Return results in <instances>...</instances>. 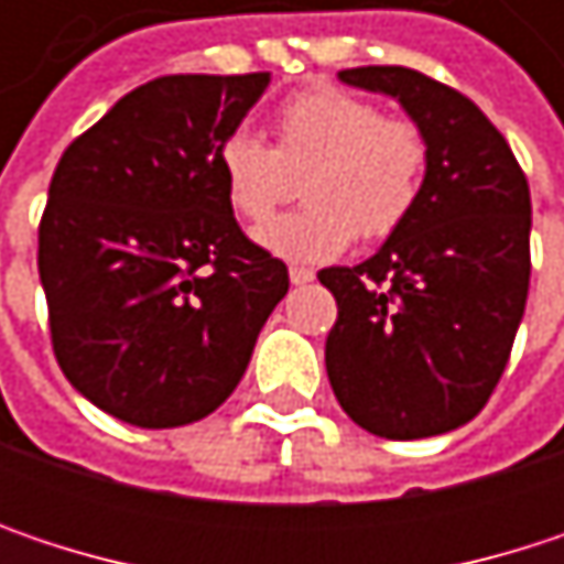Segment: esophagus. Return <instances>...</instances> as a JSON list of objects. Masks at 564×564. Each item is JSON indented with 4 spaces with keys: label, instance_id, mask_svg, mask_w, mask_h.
I'll return each instance as SVG.
<instances>
[{
    "label": "esophagus",
    "instance_id": "34e87169",
    "mask_svg": "<svg viewBox=\"0 0 564 564\" xmlns=\"http://www.w3.org/2000/svg\"><path fill=\"white\" fill-rule=\"evenodd\" d=\"M313 278H316V274H313L310 268H290V283H296V286H300V283H310Z\"/></svg>",
    "mask_w": 564,
    "mask_h": 564
}]
</instances>
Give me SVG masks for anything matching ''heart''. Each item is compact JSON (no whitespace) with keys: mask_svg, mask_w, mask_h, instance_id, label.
<instances>
[{"mask_svg":"<svg viewBox=\"0 0 564 564\" xmlns=\"http://www.w3.org/2000/svg\"><path fill=\"white\" fill-rule=\"evenodd\" d=\"M427 140L417 123L339 87L290 97L274 117V147L238 127L218 147L228 205L245 221H261L293 192L310 202L254 228V241L283 261L323 264L339 258L356 235L389 238L414 212Z\"/></svg>","mask_w":564,"mask_h":564,"instance_id":"b5f03b06","label":"heart"}]
</instances>
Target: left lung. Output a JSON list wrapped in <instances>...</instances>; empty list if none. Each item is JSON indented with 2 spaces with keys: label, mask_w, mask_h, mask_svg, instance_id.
Instances as JSON below:
<instances>
[{
  "label": "left lung",
  "mask_w": 564,
  "mask_h": 564,
  "mask_svg": "<svg viewBox=\"0 0 564 564\" xmlns=\"http://www.w3.org/2000/svg\"><path fill=\"white\" fill-rule=\"evenodd\" d=\"M339 80L394 97L427 140V175L408 221L356 268H323L339 316L326 376L369 434L417 441L480 414L529 293V182L503 133L454 87L398 64Z\"/></svg>",
  "instance_id": "obj_1"
}]
</instances>
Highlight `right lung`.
<instances>
[{
    "label": "right lung",
    "instance_id": "obj_1",
    "mask_svg": "<svg viewBox=\"0 0 564 564\" xmlns=\"http://www.w3.org/2000/svg\"><path fill=\"white\" fill-rule=\"evenodd\" d=\"M271 74H170L120 97L61 156L39 274L67 382L137 427H178L238 389L286 264L245 238L218 147Z\"/></svg>",
    "mask_w": 564,
    "mask_h": 564
}]
</instances>
